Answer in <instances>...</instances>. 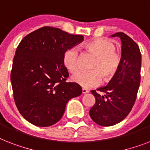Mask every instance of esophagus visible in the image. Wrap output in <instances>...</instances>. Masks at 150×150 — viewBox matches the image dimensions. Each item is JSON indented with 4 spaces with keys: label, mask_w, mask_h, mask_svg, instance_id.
Returning a JSON list of instances; mask_svg holds the SVG:
<instances>
[{
    "label": "esophagus",
    "mask_w": 150,
    "mask_h": 150,
    "mask_svg": "<svg viewBox=\"0 0 150 150\" xmlns=\"http://www.w3.org/2000/svg\"><path fill=\"white\" fill-rule=\"evenodd\" d=\"M81 92H82V94H86V93H88V90L86 89V88H82Z\"/></svg>",
    "instance_id": "1"
}]
</instances>
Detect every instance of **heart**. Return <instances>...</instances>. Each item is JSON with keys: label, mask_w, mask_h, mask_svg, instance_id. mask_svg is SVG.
Wrapping results in <instances>:
<instances>
[{"label": "heart", "mask_w": 150, "mask_h": 150, "mask_svg": "<svg viewBox=\"0 0 150 150\" xmlns=\"http://www.w3.org/2000/svg\"><path fill=\"white\" fill-rule=\"evenodd\" d=\"M86 47L96 61L92 64L91 71H79L71 76V81L83 88L98 86L102 77L105 80L112 79L117 73L121 64V57L115 52V45L107 38H98L90 41ZM79 51L78 47H71L64 52L62 63L65 69L71 73L79 70Z\"/></svg>", "instance_id": "heart-1"}]
</instances>
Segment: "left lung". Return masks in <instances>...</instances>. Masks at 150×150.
<instances>
[{
    "label": "left lung",
    "instance_id": "left-lung-1",
    "mask_svg": "<svg viewBox=\"0 0 150 150\" xmlns=\"http://www.w3.org/2000/svg\"><path fill=\"white\" fill-rule=\"evenodd\" d=\"M111 37H119L122 42L121 64L117 73L106 86L91 92L96 103L89 115L99 126H111L122 121L130 112L136 101L140 85L142 57L138 45L126 34L115 33Z\"/></svg>",
    "mask_w": 150,
    "mask_h": 150
}]
</instances>
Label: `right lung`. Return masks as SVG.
<instances>
[{"label": "right lung", "mask_w": 150, "mask_h": 150, "mask_svg": "<svg viewBox=\"0 0 150 150\" xmlns=\"http://www.w3.org/2000/svg\"><path fill=\"white\" fill-rule=\"evenodd\" d=\"M84 40L57 28L43 27L24 38L17 47L11 73L16 106L30 123L47 127L62 117L67 103L81 87L67 82L62 57Z\"/></svg>", "instance_id": "1"}]
</instances>
